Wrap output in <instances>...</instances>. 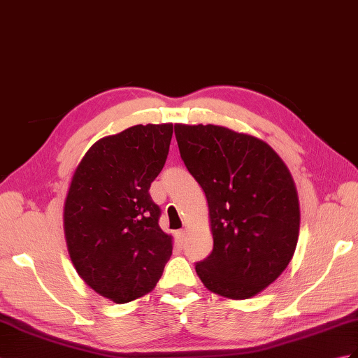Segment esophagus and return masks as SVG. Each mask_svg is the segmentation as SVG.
I'll use <instances>...</instances> for the list:
<instances>
[{"label": "esophagus", "mask_w": 358, "mask_h": 358, "mask_svg": "<svg viewBox=\"0 0 358 358\" xmlns=\"http://www.w3.org/2000/svg\"><path fill=\"white\" fill-rule=\"evenodd\" d=\"M177 241H178V244H181L182 245V243H185V238H186V230L185 229H181V230H178L177 231Z\"/></svg>", "instance_id": "1"}]
</instances>
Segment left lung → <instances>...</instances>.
Listing matches in <instances>:
<instances>
[{
  "label": "left lung",
  "mask_w": 358,
  "mask_h": 358,
  "mask_svg": "<svg viewBox=\"0 0 358 358\" xmlns=\"http://www.w3.org/2000/svg\"><path fill=\"white\" fill-rule=\"evenodd\" d=\"M181 160L209 204L213 250L195 265L207 289L250 299L294 255L301 210L285 163L265 141L217 124H176Z\"/></svg>",
  "instance_id": "1"
}]
</instances>
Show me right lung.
I'll list each match as a JSON object with an SVG mask.
<instances>
[{
  "label": "right lung",
  "instance_id": "1",
  "mask_svg": "<svg viewBox=\"0 0 358 358\" xmlns=\"http://www.w3.org/2000/svg\"><path fill=\"white\" fill-rule=\"evenodd\" d=\"M172 123L136 124L91 146L64 204L66 248L96 293L127 303L152 292L172 255L149 187L168 159Z\"/></svg>",
  "mask_w": 358,
  "mask_h": 358
}]
</instances>
